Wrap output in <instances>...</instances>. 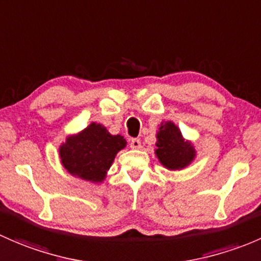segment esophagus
<instances>
[{
  "label": "esophagus",
  "mask_w": 261,
  "mask_h": 261,
  "mask_svg": "<svg viewBox=\"0 0 261 261\" xmlns=\"http://www.w3.org/2000/svg\"><path fill=\"white\" fill-rule=\"evenodd\" d=\"M130 148H133V149L141 148V139H138V138L132 139V141H130Z\"/></svg>",
  "instance_id": "esophagus-1"
}]
</instances>
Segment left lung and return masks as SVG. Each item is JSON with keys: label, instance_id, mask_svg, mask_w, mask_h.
I'll list each match as a JSON object with an SVG mask.
<instances>
[{"label": "left lung", "instance_id": "8db88e82", "mask_svg": "<svg viewBox=\"0 0 261 261\" xmlns=\"http://www.w3.org/2000/svg\"><path fill=\"white\" fill-rule=\"evenodd\" d=\"M155 146L158 160L168 170L176 171L185 168L192 162L196 155L192 144L185 141L177 125L172 122L161 124Z\"/></svg>", "mask_w": 261, "mask_h": 261}]
</instances>
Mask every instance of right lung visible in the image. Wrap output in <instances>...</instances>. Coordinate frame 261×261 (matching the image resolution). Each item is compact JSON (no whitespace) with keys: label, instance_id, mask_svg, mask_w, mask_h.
Here are the masks:
<instances>
[{"label":"right lung","instance_id":"add662e5","mask_svg":"<svg viewBox=\"0 0 261 261\" xmlns=\"http://www.w3.org/2000/svg\"><path fill=\"white\" fill-rule=\"evenodd\" d=\"M127 144L122 136H112L106 127L91 123L79 134L66 138L59 148L61 163L72 176L101 182L115 154Z\"/></svg>","mask_w":261,"mask_h":261}]
</instances>
